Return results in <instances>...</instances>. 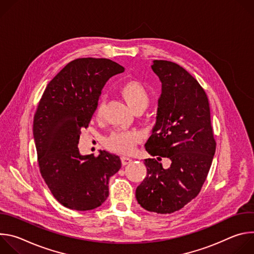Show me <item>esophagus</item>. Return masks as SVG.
Returning <instances> with one entry per match:
<instances>
[{"mask_svg":"<svg viewBox=\"0 0 254 254\" xmlns=\"http://www.w3.org/2000/svg\"><path fill=\"white\" fill-rule=\"evenodd\" d=\"M121 159H122V164H123L124 166H126V165L129 164V163L132 161L130 158H128V157H125V156H123Z\"/></svg>","mask_w":254,"mask_h":254,"instance_id":"esophagus-1","label":"esophagus"}]
</instances>
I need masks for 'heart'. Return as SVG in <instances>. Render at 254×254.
Segmentation results:
<instances>
[{
  "instance_id": "obj_1",
  "label": "heart",
  "mask_w": 254,
  "mask_h": 254,
  "mask_svg": "<svg viewBox=\"0 0 254 254\" xmlns=\"http://www.w3.org/2000/svg\"><path fill=\"white\" fill-rule=\"evenodd\" d=\"M120 93L134 112L142 111L149 103V93L139 81L130 80L125 82L120 88ZM102 113L103 101L100 100L95 108V118L100 119ZM140 138V133L136 130L116 129L104 138L103 144L107 150L127 155L134 150Z\"/></svg>"
}]
</instances>
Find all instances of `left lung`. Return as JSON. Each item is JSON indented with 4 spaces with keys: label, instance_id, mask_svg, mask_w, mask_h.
Instances as JSON below:
<instances>
[{
    "label": "left lung",
    "instance_id": "1",
    "mask_svg": "<svg viewBox=\"0 0 254 254\" xmlns=\"http://www.w3.org/2000/svg\"><path fill=\"white\" fill-rule=\"evenodd\" d=\"M162 82L156 126L144 147L147 177L135 190L138 204L150 212L170 214L200 193L216 150L208 97L199 82L177 63L154 60ZM162 157L172 163L164 169Z\"/></svg>",
    "mask_w": 254,
    "mask_h": 254
}]
</instances>
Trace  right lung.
I'll use <instances>...</instances> for the list:
<instances>
[{
    "label": "right lung",
    "instance_id": "add662e5",
    "mask_svg": "<svg viewBox=\"0 0 254 254\" xmlns=\"http://www.w3.org/2000/svg\"><path fill=\"white\" fill-rule=\"evenodd\" d=\"M125 68L106 58L69 62L47 84L33 122L42 178L64 207L87 211L108 197V181L122 167L119 156L101 151L81 156L78 141L95 112L101 89Z\"/></svg>",
    "mask_w": 254,
    "mask_h": 254
}]
</instances>
